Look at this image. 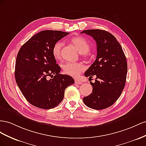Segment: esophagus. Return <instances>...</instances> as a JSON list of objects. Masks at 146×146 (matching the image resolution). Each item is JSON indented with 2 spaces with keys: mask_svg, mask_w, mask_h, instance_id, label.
<instances>
[{
  "mask_svg": "<svg viewBox=\"0 0 146 146\" xmlns=\"http://www.w3.org/2000/svg\"><path fill=\"white\" fill-rule=\"evenodd\" d=\"M74 82H75V84H81L82 83V82L81 81H80V80H74Z\"/></svg>",
  "mask_w": 146,
  "mask_h": 146,
  "instance_id": "obj_1",
  "label": "esophagus"
}]
</instances>
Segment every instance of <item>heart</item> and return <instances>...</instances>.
I'll return each instance as SVG.
<instances>
[{"label": "heart", "mask_w": 146, "mask_h": 146, "mask_svg": "<svg viewBox=\"0 0 146 146\" xmlns=\"http://www.w3.org/2000/svg\"><path fill=\"white\" fill-rule=\"evenodd\" d=\"M70 41L74 46H76L83 57L87 56V52L89 51L90 47L84 38L81 36H73L70 39ZM63 45V43L60 41L53 45L52 53L56 59L59 60L62 58V49ZM62 69L65 74L76 78L85 70V66L82 63L78 62H67L63 65Z\"/></svg>", "instance_id": "1"}]
</instances>
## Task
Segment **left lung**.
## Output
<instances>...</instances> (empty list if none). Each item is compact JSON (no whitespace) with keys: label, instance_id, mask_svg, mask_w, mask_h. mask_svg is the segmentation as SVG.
I'll return each mask as SVG.
<instances>
[{"label":"left lung","instance_id":"obj_1","mask_svg":"<svg viewBox=\"0 0 146 146\" xmlns=\"http://www.w3.org/2000/svg\"><path fill=\"white\" fill-rule=\"evenodd\" d=\"M81 33L93 37L97 49L96 59L84 73L86 77L96 76L94 83L90 82L92 93L83 98V102L92 109H106L117 101L125 85L126 57L117 39L110 32L90 29Z\"/></svg>","mask_w":146,"mask_h":146}]
</instances>
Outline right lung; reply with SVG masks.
<instances>
[{
  "label": "right lung",
  "instance_id": "right-lung-1",
  "mask_svg": "<svg viewBox=\"0 0 146 146\" xmlns=\"http://www.w3.org/2000/svg\"><path fill=\"white\" fill-rule=\"evenodd\" d=\"M68 34L59 31H41L19 49L15 80L24 97L33 106L44 110L57 106L64 99L65 89L74 84L72 77L59 73L61 68L52 53L53 45Z\"/></svg>",
  "mask_w": 146,
  "mask_h": 146
}]
</instances>
